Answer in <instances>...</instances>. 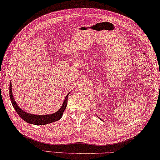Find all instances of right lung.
<instances>
[{
    "label": "right lung",
    "instance_id": "right-lung-1",
    "mask_svg": "<svg viewBox=\"0 0 160 160\" xmlns=\"http://www.w3.org/2000/svg\"><path fill=\"white\" fill-rule=\"evenodd\" d=\"M69 94L66 96L65 99L63 102L62 106L61 107L59 110H58L56 113L53 114L49 115H33L31 113H28L27 112L24 111L21 108H19V107L17 105L14 98L13 97L12 91V84H9V96H10V100H11L12 104L13 105V107L14 108L16 113L18 114L19 116L23 120L28 122L29 124H35V125H45L52 122H56L59 120L60 119L62 118L64 111L65 110L67 104V99Z\"/></svg>",
    "mask_w": 160,
    "mask_h": 160
}]
</instances>
